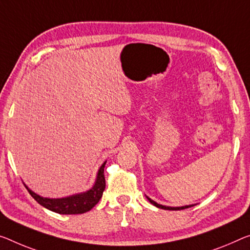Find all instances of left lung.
<instances>
[{
  "mask_svg": "<svg viewBox=\"0 0 250 250\" xmlns=\"http://www.w3.org/2000/svg\"><path fill=\"white\" fill-rule=\"evenodd\" d=\"M146 198H147V200L151 202L153 206H155V207H157V208H160V209H164V210H182V209H187V208H190V207H193L194 206V205H189V206H183V207H167V206L160 205V203L153 201L152 199H149L148 197H146Z\"/></svg>",
  "mask_w": 250,
  "mask_h": 250,
  "instance_id": "1",
  "label": "left lung"
}]
</instances>
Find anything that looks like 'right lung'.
Segmentation results:
<instances>
[{
  "instance_id": "add662e5",
  "label": "right lung",
  "mask_w": 250,
  "mask_h": 250,
  "mask_svg": "<svg viewBox=\"0 0 250 250\" xmlns=\"http://www.w3.org/2000/svg\"><path fill=\"white\" fill-rule=\"evenodd\" d=\"M106 161L102 164L99 167L97 178L94 183L93 188L85 192H80V193H76L69 197L64 198H57V199H50L44 198L41 195L34 193L32 190H30L28 187L29 193L32 195V198L36 200L39 205H41L48 210H51L53 212L60 213V214H79L85 213L89 211L97 205L98 201L101 200L103 192L105 190L106 182H105V175H104V167H105Z\"/></svg>"
}]
</instances>
